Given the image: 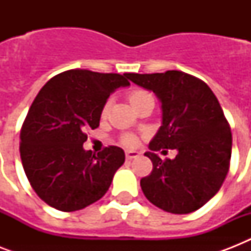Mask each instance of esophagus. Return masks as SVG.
<instances>
[{"mask_svg":"<svg viewBox=\"0 0 251 251\" xmlns=\"http://www.w3.org/2000/svg\"><path fill=\"white\" fill-rule=\"evenodd\" d=\"M139 156H141V153L137 152V151H131V150L126 151V159H127V160H131V159H135V157Z\"/></svg>","mask_w":251,"mask_h":251,"instance_id":"1","label":"esophagus"}]
</instances>
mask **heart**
<instances>
[{
  "mask_svg": "<svg viewBox=\"0 0 251 251\" xmlns=\"http://www.w3.org/2000/svg\"><path fill=\"white\" fill-rule=\"evenodd\" d=\"M149 96H151V95H150L147 91L133 90L131 92H129V95H127V99H129L130 104L133 105V108H135V105H137L138 102H141L143 99L149 98ZM108 108H109V101H106L105 104H104V106H102L101 116H105V114L108 113ZM121 141H122V143H125V145L131 146L135 143V138H134L131 134H125V135H122Z\"/></svg>",
  "mask_w": 251,
  "mask_h": 251,
  "instance_id": "heart-1",
  "label": "heart"
}]
</instances>
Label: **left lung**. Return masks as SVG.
Listing matches in <instances>:
<instances>
[{"label":"left lung","mask_w":251,"mask_h":251,"mask_svg":"<svg viewBox=\"0 0 251 251\" xmlns=\"http://www.w3.org/2000/svg\"><path fill=\"white\" fill-rule=\"evenodd\" d=\"M125 75L161 102L163 122L145 153L152 172L141 179L143 194L171 214L197 211L229 171L232 133L218 99L203 80L178 70ZM161 148L177 149V156L161 161L153 152Z\"/></svg>","instance_id":"8db88e82"}]
</instances>
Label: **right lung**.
I'll return each instance as SVG.
<instances>
[{
  "instance_id": "obj_1",
  "label": "right lung",
  "mask_w": 251,
  "mask_h": 251,
  "mask_svg": "<svg viewBox=\"0 0 251 251\" xmlns=\"http://www.w3.org/2000/svg\"><path fill=\"white\" fill-rule=\"evenodd\" d=\"M130 86L126 75L68 70L53 76L33 100L21 130V159L39 197L64 212L82 210L101 198L125 161L124 150L109 146L86 151V131L100 124L109 95Z\"/></svg>"
}]
</instances>
